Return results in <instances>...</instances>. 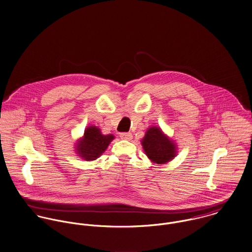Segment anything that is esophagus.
I'll return each mask as SVG.
<instances>
[{
  "mask_svg": "<svg viewBox=\"0 0 252 252\" xmlns=\"http://www.w3.org/2000/svg\"><path fill=\"white\" fill-rule=\"evenodd\" d=\"M120 137L122 139H126V140H131L133 138V135L131 133H121Z\"/></svg>",
  "mask_w": 252,
  "mask_h": 252,
  "instance_id": "esophagus-1",
  "label": "esophagus"
}]
</instances>
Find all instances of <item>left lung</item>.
I'll return each mask as SVG.
<instances>
[{"instance_id":"obj_1","label":"left lung","mask_w":252,"mask_h":252,"mask_svg":"<svg viewBox=\"0 0 252 252\" xmlns=\"http://www.w3.org/2000/svg\"><path fill=\"white\" fill-rule=\"evenodd\" d=\"M140 142L145 155L152 162L164 164L177 156V144L158 126H150Z\"/></svg>"}]
</instances>
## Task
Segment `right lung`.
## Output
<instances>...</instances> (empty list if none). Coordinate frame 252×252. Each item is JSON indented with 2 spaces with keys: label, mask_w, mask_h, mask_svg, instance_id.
Listing matches in <instances>:
<instances>
[{
  "label": "right lung",
  "mask_w": 252,
  "mask_h": 252,
  "mask_svg": "<svg viewBox=\"0 0 252 252\" xmlns=\"http://www.w3.org/2000/svg\"><path fill=\"white\" fill-rule=\"evenodd\" d=\"M114 139V135H103L97 126L92 125L86 128L84 136L77 140L75 152L83 160H96L106 151Z\"/></svg>",
  "instance_id": "add662e5"
}]
</instances>
